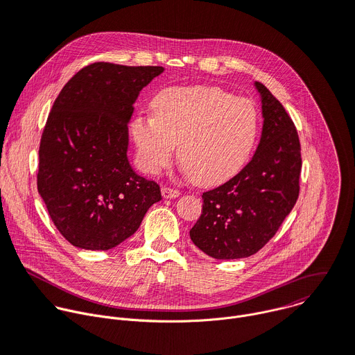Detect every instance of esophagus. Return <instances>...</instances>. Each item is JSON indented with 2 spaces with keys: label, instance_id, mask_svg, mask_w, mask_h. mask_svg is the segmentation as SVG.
<instances>
[{
  "label": "esophagus",
  "instance_id": "34e87169",
  "mask_svg": "<svg viewBox=\"0 0 355 355\" xmlns=\"http://www.w3.org/2000/svg\"><path fill=\"white\" fill-rule=\"evenodd\" d=\"M162 193L164 198L167 199H173V198H178L181 195V192L178 189H173V188H168V187H163L162 189Z\"/></svg>",
  "mask_w": 355,
  "mask_h": 355
}]
</instances>
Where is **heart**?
Segmentation results:
<instances>
[{"label": "heart", "mask_w": 355, "mask_h": 355, "mask_svg": "<svg viewBox=\"0 0 355 355\" xmlns=\"http://www.w3.org/2000/svg\"><path fill=\"white\" fill-rule=\"evenodd\" d=\"M153 114L132 123L139 163L148 174L170 164L178 143L182 171L198 185H216L240 171L257 143L254 104L218 87L167 88L155 98Z\"/></svg>", "instance_id": "heart-1"}]
</instances>
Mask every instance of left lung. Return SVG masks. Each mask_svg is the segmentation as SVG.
I'll list each match as a JSON object with an SVG mask.
<instances>
[{
  "label": "left lung",
  "instance_id": "1",
  "mask_svg": "<svg viewBox=\"0 0 355 355\" xmlns=\"http://www.w3.org/2000/svg\"><path fill=\"white\" fill-rule=\"evenodd\" d=\"M263 130L251 162L223 185L204 192L192 243L216 260L250 257L263 248L289 215L299 195L302 167L297 132L279 101L256 81Z\"/></svg>",
  "mask_w": 355,
  "mask_h": 355
}]
</instances>
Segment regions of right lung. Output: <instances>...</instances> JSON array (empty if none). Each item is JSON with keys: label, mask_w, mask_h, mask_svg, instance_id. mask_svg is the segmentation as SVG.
Listing matches in <instances>:
<instances>
[{"label": "right lung", "mask_w": 355, "mask_h": 355, "mask_svg": "<svg viewBox=\"0 0 355 355\" xmlns=\"http://www.w3.org/2000/svg\"><path fill=\"white\" fill-rule=\"evenodd\" d=\"M160 66L94 63L60 91L39 147L37 191L58 230L84 250H110L130 237L160 187L129 160V129L140 91Z\"/></svg>", "instance_id": "obj_1"}]
</instances>
